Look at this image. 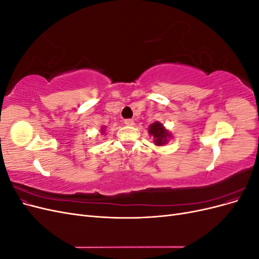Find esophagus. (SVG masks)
<instances>
[{"instance_id":"obj_1","label":"esophagus","mask_w":259,"mask_h":259,"mask_svg":"<svg viewBox=\"0 0 259 259\" xmlns=\"http://www.w3.org/2000/svg\"><path fill=\"white\" fill-rule=\"evenodd\" d=\"M124 123H125V125H127V126H133V125H134V121H133L132 119H126L124 121Z\"/></svg>"}]
</instances>
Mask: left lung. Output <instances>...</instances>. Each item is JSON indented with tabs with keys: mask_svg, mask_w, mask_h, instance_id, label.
<instances>
[{
	"mask_svg": "<svg viewBox=\"0 0 259 259\" xmlns=\"http://www.w3.org/2000/svg\"><path fill=\"white\" fill-rule=\"evenodd\" d=\"M148 133L149 135L153 137L154 145L159 147L165 146L169 142V139L173 137L171 133L159 121H155L149 125Z\"/></svg>",
	"mask_w": 259,
	"mask_h": 259,
	"instance_id": "8db88e82",
	"label": "left lung"
}]
</instances>
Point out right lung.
I'll return each mask as SVG.
<instances>
[{
    "label": "right lung",
    "instance_id": "1",
    "mask_svg": "<svg viewBox=\"0 0 259 259\" xmlns=\"http://www.w3.org/2000/svg\"><path fill=\"white\" fill-rule=\"evenodd\" d=\"M105 133H106V126H103L100 128V134L101 135H105Z\"/></svg>",
    "mask_w": 259,
    "mask_h": 259
}]
</instances>
